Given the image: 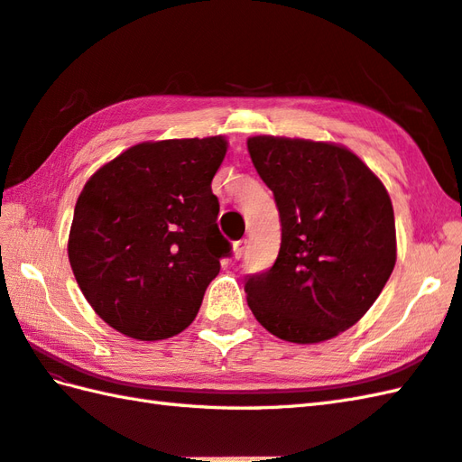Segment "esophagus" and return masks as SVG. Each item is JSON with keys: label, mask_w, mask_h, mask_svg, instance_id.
<instances>
[{"label": "esophagus", "mask_w": 462, "mask_h": 462, "mask_svg": "<svg viewBox=\"0 0 462 462\" xmlns=\"http://www.w3.org/2000/svg\"><path fill=\"white\" fill-rule=\"evenodd\" d=\"M246 250H248V240L246 238L234 242V258H236V260L244 258V254H246Z\"/></svg>", "instance_id": "obj_1"}]
</instances>
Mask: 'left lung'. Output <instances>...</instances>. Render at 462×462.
<instances>
[{
  "label": "left lung",
  "instance_id": "left-lung-1",
  "mask_svg": "<svg viewBox=\"0 0 462 462\" xmlns=\"http://www.w3.org/2000/svg\"><path fill=\"white\" fill-rule=\"evenodd\" d=\"M248 152L282 222L273 266L244 283L248 306L280 339L336 337L363 318L395 268V216L385 186L337 144L252 136Z\"/></svg>",
  "mask_w": 462,
  "mask_h": 462
}]
</instances>
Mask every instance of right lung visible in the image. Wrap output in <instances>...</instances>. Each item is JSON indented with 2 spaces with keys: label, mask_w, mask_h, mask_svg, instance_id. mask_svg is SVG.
Returning a JSON list of instances; mask_svg holds the SVG:
<instances>
[{
  "label": "right lung",
  "mask_w": 462,
  "mask_h": 462,
  "mask_svg": "<svg viewBox=\"0 0 462 462\" xmlns=\"http://www.w3.org/2000/svg\"><path fill=\"white\" fill-rule=\"evenodd\" d=\"M224 154L222 136L141 143L87 180L69 262L97 316L116 331L156 341L194 321L232 254L210 189Z\"/></svg>",
  "instance_id": "1"
}]
</instances>
